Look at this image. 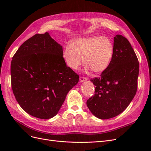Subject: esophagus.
I'll return each instance as SVG.
<instances>
[{
  "label": "esophagus",
  "mask_w": 151,
  "mask_h": 151,
  "mask_svg": "<svg viewBox=\"0 0 151 151\" xmlns=\"http://www.w3.org/2000/svg\"><path fill=\"white\" fill-rule=\"evenodd\" d=\"M87 80H88V79H87L86 77H81L79 78V81H80L81 83H83V82H84Z\"/></svg>",
  "instance_id": "obj_1"
}]
</instances>
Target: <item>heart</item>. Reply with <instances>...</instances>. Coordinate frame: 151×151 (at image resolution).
I'll list each match as a JSON object with an SVG mask.
<instances>
[{"label":"heart","mask_w":151,"mask_h":151,"mask_svg":"<svg viewBox=\"0 0 151 151\" xmlns=\"http://www.w3.org/2000/svg\"><path fill=\"white\" fill-rule=\"evenodd\" d=\"M115 48L108 37L90 36L77 38L71 45L63 47L62 56L67 65L72 70H77L84 60L85 70L99 73L104 71L110 64Z\"/></svg>","instance_id":"b5f03b06"}]
</instances>
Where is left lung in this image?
<instances>
[{
  "label": "left lung",
  "instance_id": "left-lung-1",
  "mask_svg": "<svg viewBox=\"0 0 151 151\" xmlns=\"http://www.w3.org/2000/svg\"><path fill=\"white\" fill-rule=\"evenodd\" d=\"M114 55L110 64L99 77L91 79L93 96L86 102L91 112L105 120L120 115L128 107L137 90L139 63L126 38L114 37Z\"/></svg>",
  "mask_w": 151,
  "mask_h": 151
}]
</instances>
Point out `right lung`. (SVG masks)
I'll return each mask as SVG.
<instances>
[{"label": "right lung", "instance_id": "obj_1", "mask_svg": "<svg viewBox=\"0 0 151 151\" xmlns=\"http://www.w3.org/2000/svg\"><path fill=\"white\" fill-rule=\"evenodd\" d=\"M62 47L48 33L26 40L12 57L11 86L20 106L40 119L55 116L79 76L67 66Z\"/></svg>", "mask_w": 151, "mask_h": 151}]
</instances>
